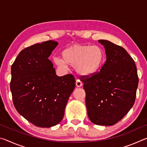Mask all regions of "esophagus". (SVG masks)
Wrapping results in <instances>:
<instances>
[{"mask_svg":"<svg viewBox=\"0 0 147 147\" xmlns=\"http://www.w3.org/2000/svg\"><path fill=\"white\" fill-rule=\"evenodd\" d=\"M76 87H78V88H80V87H81L82 86V82L80 80H76Z\"/></svg>","mask_w":147,"mask_h":147,"instance_id":"1","label":"esophagus"}]
</instances>
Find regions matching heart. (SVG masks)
I'll return each instance as SVG.
<instances>
[{"mask_svg":"<svg viewBox=\"0 0 147 147\" xmlns=\"http://www.w3.org/2000/svg\"><path fill=\"white\" fill-rule=\"evenodd\" d=\"M62 57H55L54 62L58 67L65 69L68 65L74 67L77 73L89 76L96 73L102 65L104 53L98 45L75 43L67 47L61 53Z\"/></svg>","mask_w":147,"mask_h":147,"instance_id":"1","label":"heart"}]
</instances>
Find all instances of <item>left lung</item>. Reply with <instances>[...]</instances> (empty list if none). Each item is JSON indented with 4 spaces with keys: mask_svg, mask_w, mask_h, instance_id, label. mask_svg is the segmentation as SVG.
<instances>
[{
    "mask_svg": "<svg viewBox=\"0 0 147 147\" xmlns=\"http://www.w3.org/2000/svg\"><path fill=\"white\" fill-rule=\"evenodd\" d=\"M106 61L100 71L82 78L89 119L96 125L111 126L121 121L135 102L139 78L132 58L123 47L107 40Z\"/></svg>",
    "mask_w": 147,
    "mask_h": 147,
    "instance_id": "1",
    "label": "left lung"
}]
</instances>
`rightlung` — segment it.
<instances>
[{
    "label": "right lung",
    "instance_id": "obj_1",
    "mask_svg": "<svg viewBox=\"0 0 147 147\" xmlns=\"http://www.w3.org/2000/svg\"><path fill=\"white\" fill-rule=\"evenodd\" d=\"M58 44L49 40L27 47L11 65L10 89L15 108L38 127L49 128L60 123L75 88L73 74L58 76L49 59Z\"/></svg>",
    "mask_w": 147,
    "mask_h": 147
}]
</instances>
